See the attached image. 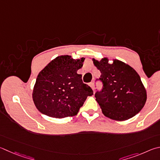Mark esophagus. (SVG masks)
<instances>
[{"mask_svg": "<svg viewBox=\"0 0 160 160\" xmlns=\"http://www.w3.org/2000/svg\"><path fill=\"white\" fill-rule=\"evenodd\" d=\"M89 86L91 87V88H92V89H94V82H91L89 83Z\"/></svg>", "mask_w": 160, "mask_h": 160, "instance_id": "obj_1", "label": "esophagus"}]
</instances>
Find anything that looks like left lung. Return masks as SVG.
Returning a JSON list of instances; mask_svg holds the SVG:
<instances>
[{"label": "left lung", "instance_id": "left-lung-1", "mask_svg": "<svg viewBox=\"0 0 160 160\" xmlns=\"http://www.w3.org/2000/svg\"><path fill=\"white\" fill-rule=\"evenodd\" d=\"M93 62L101 72L103 84L95 93L96 100L103 115L112 120L123 121L135 116L143 108L147 99L146 90L134 69L121 61L108 63L107 58Z\"/></svg>", "mask_w": 160, "mask_h": 160}]
</instances>
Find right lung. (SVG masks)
<instances>
[{
	"label": "right lung",
	"mask_w": 160,
	"mask_h": 160,
	"mask_svg": "<svg viewBox=\"0 0 160 160\" xmlns=\"http://www.w3.org/2000/svg\"><path fill=\"white\" fill-rule=\"evenodd\" d=\"M85 58L75 60L64 55L55 58L38 75L33 92L37 109L52 118H63L78 114L93 90L83 83L82 68Z\"/></svg>",
	"instance_id": "obj_1"
}]
</instances>
